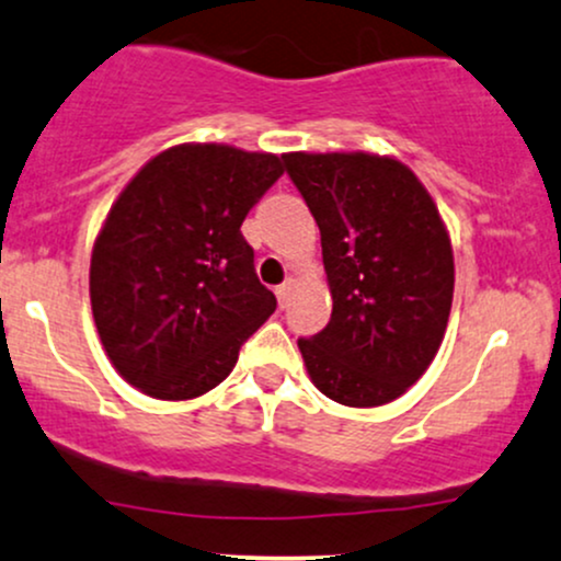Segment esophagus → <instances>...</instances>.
Instances as JSON below:
<instances>
[{"label":"esophagus","mask_w":561,"mask_h":561,"mask_svg":"<svg viewBox=\"0 0 561 561\" xmlns=\"http://www.w3.org/2000/svg\"><path fill=\"white\" fill-rule=\"evenodd\" d=\"M294 288H297V278H286V280L280 283L278 288H275V294H278V301H280V305H286L288 297H291Z\"/></svg>","instance_id":"34e87169"}]
</instances>
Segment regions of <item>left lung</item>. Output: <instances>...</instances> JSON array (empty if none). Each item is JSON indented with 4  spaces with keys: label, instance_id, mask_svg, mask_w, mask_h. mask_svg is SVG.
<instances>
[{
    "label": "left lung",
    "instance_id": "1",
    "mask_svg": "<svg viewBox=\"0 0 561 561\" xmlns=\"http://www.w3.org/2000/svg\"><path fill=\"white\" fill-rule=\"evenodd\" d=\"M320 228L331 320L299 339L314 387L350 408L398 400L448 329L453 247L430 191L392 156L286 153Z\"/></svg>",
    "mask_w": 561,
    "mask_h": 561
}]
</instances>
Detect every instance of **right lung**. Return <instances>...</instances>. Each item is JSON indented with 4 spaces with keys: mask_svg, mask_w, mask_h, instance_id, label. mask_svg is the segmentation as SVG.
Listing matches in <instances>:
<instances>
[{
    "mask_svg": "<svg viewBox=\"0 0 561 561\" xmlns=\"http://www.w3.org/2000/svg\"><path fill=\"white\" fill-rule=\"evenodd\" d=\"M280 174L275 153L182 142L113 201L92 247V314L113 368L142 394H206L275 312L241 225Z\"/></svg>",
    "mask_w": 561,
    "mask_h": 561,
    "instance_id": "1",
    "label": "right lung"
}]
</instances>
